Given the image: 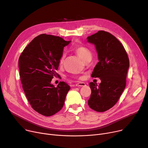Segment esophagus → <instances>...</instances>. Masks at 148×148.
Returning a JSON list of instances; mask_svg holds the SVG:
<instances>
[{
    "mask_svg": "<svg viewBox=\"0 0 148 148\" xmlns=\"http://www.w3.org/2000/svg\"><path fill=\"white\" fill-rule=\"evenodd\" d=\"M85 85H86L85 83H84V82H79L78 83H76L75 86H79V87H82V86H84Z\"/></svg>",
    "mask_w": 148,
    "mask_h": 148,
    "instance_id": "obj_1",
    "label": "esophagus"
}]
</instances>
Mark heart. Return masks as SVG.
<instances>
[{
  "instance_id": "heart-1",
  "label": "heart",
  "mask_w": 148,
  "mask_h": 148,
  "mask_svg": "<svg viewBox=\"0 0 148 148\" xmlns=\"http://www.w3.org/2000/svg\"><path fill=\"white\" fill-rule=\"evenodd\" d=\"M74 51L80 56L82 59L84 60H89L92 56V51L89 49L87 47L84 45H77L73 49ZM65 58V54L63 53L60 59V64H63Z\"/></svg>"
}]
</instances>
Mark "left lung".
<instances>
[{
  "label": "left lung",
  "instance_id": "1",
  "mask_svg": "<svg viewBox=\"0 0 148 148\" xmlns=\"http://www.w3.org/2000/svg\"><path fill=\"white\" fill-rule=\"evenodd\" d=\"M87 39L95 44L99 59L91 76L101 81L99 86L89 83L91 94L88 105L92 110L104 112L118 101L126 86L129 58L123 45L109 32L99 30Z\"/></svg>",
  "mask_w": 148,
  "mask_h": 148
}]
</instances>
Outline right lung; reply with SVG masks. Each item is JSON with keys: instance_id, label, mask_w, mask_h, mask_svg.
<instances>
[{"instance_id": "obj_1", "label": "right lung", "mask_w": 148, "mask_h": 148, "mask_svg": "<svg viewBox=\"0 0 148 148\" xmlns=\"http://www.w3.org/2000/svg\"><path fill=\"white\" fill-rule=\"evenodd\" d=\"M69 41L59 36L41 34L23 50L18 59L22 87L29 104L40 114L50 116L63 107L70 86L60 82L51 84L56 73L64 47Z\"/></svg>"}]
</instances>
